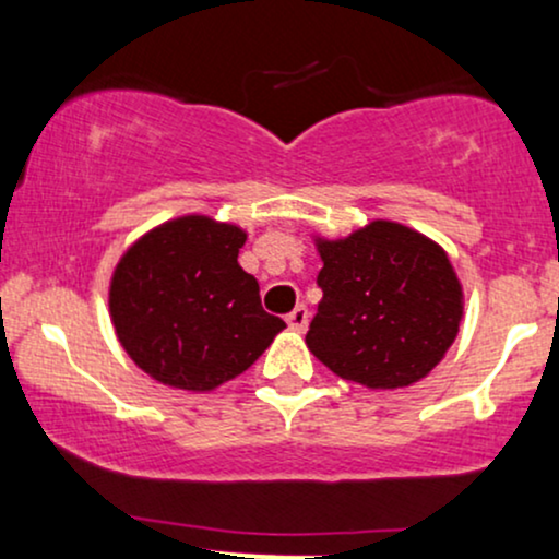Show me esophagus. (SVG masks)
Instances as JSON below:
<instances>
[{
  "label": "esophagus",
  "instance_id": "34e87169",
  "mask_svg": "<svg viewBox=\"0 0 559 559\" xmlns=\"http://www.w3.org/2000/svg\"><path fill=\"white\" fill-rule=\"evenodd\" d=\"M286 323H288V329H294V331H299V333H301V331L307 329V323H310V310H307L305 305L294 307V310L288 312Z\"/></svg>",
  "mask_w": 559,
  "mask_h": 559
}]
</instances>
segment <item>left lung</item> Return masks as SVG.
I'll return each mask as SVG.
<instances>
[{"label":"left lung","mask_w":559,"mask_h":559,"mask_svg":"<svg viewBox=\"0 0 559 559\" xmlns=\"http://www.w3.org/2000/svg\"><path fill=\"white\" fill-rule=\"evenodd\" d=\"M323 288L305 342L325 368L368 389H404L444 360L465 294L444 247L394 221L316 236Z\"/></svg>","instance_id":"obj_1"}]
</instances>
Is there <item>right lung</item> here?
<instances>
[{
    "instance_id": "right-lung-1",
    "label": "right lung",
    "mask_w": 559,
    "mask_h": 559,
    "mask_svg": "<svg viewBox=\"0 0 559 559\" xmlns=\"http://www.w3.org/2000/svg\"><path fill=\"white\" fill-rule=\"evenodd\" d=\"M243 241V228L194 213L159 223L120 254L107 292L115 336L163 386L215 391L286 329L239 265Z\"/></svg>"
}]
</instances>
